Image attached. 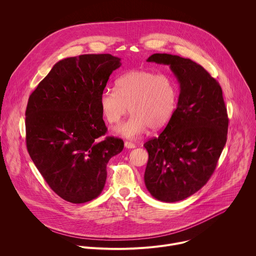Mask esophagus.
Masks as SVG:
<instances>
[{"instance_id":"1","label":"esophagus","mask_w":256,"mask_h":256,"mask_svg":"<svg viewBox=\"0 0 256 256\" xmlns=\"http://www.w3.org/2000/svg\"><path fill=\"white\" fill-rule=\"evenodd\" d=\"M124 147L126 149H134V148H136V144L134 142H124Z\"/></svg>"}]
</instances>
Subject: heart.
Wrapping results in <instances>:
<instances>
[{
	"label": "heart",
	"instance_id": "heart-1",
	"mask_svg": "<svg viewBox=\"0 0 256 256\" xmlns=\"http://www.w3.org/2000/svg\"><path fill=\"white\" fill-rule=\"evenodd\" d=\"M116 90L102 91L99 104L108 124H118L128 110V120L114 128V132L134 138L149 128H165L173 118L178 102V85L167 74L134 70L118 79Z\"/></svg>",
	"mask_w": 256,
	"mask_h": 256
}]
</instances>
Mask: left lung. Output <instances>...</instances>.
I'll list each match as a JSON object with an SVG mask.
<instances>
[{
    "mask_svg": "<svg viewBox=\"0 0 256 256\" xmlns=\"http://www.w3.org/2000/svg\"><path fill=\"white\" fill-rule=\"evenodd\" d=\"M147 62L168 64L180 87L173 118L144 144L146 188L156 200L175 202L200 190L214 173L227 142V108L220 84L200 64L168 54Z\"/></svg>",
    "mask_w": 256,
    "mask_h": 256,
    "instance_id": "left-lung-1",
    "label": "left lung"
}]
</instances>
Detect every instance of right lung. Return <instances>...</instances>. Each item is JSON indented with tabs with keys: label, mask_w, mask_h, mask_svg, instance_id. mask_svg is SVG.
Segmentation results:
<instances>
[{
	"label": "right lung",
	"mask_w": 256,
	"mask_h": 256,
	"mask_svg": "<svg viewBox=\"0 0 256 256\" xmlns=\"http://www.w3.org/2000/svg\"><path fill=\"white\" fill-rule=\"evenodd\" d=\"M122 66L109 54L58 62L28 99V153L50 188L62 200L83 204L104 188L106 165L124 140L100 138L107 128L99 98L112 72Z\"/></svg>",
	"instance_id": "add662e5"
}]
</instances>
